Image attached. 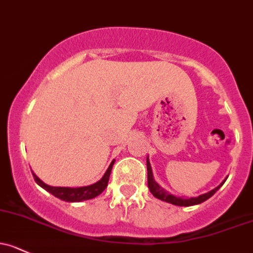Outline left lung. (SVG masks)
<instances>
[{
  "mask_svg": "<svg viewBox=\"0 0 253 253\" xmlns=\"http://www.w3.org/2000/svg\"><path fill=\"white\" fill-rule=\"evenodd\" d=\"M147 169H148V188L149 190H150V193L153 194L155 198L160 199L162 201H166V203H169L172 205H177V206H193V205H199L201 203H204V201H206L207 199L211 198L212 195H213L216 191L219 189L220 187L223 185L222 183L220 185H218L217 188H214L213 190L209 191V193L206 194H203V195L200 196H196V198H189V199H184V198H177V196L174 195H171V194L167 193L166 190H164L160 185L158 184V183L154 180V177H153V171H151V166H150V162L147 159Z\"/></svg>",
  "mask_w": 253,
  "mask_h": 253,
  "instance_id": "left-lung-1",
  "label": "left lung"
}]
</instances>
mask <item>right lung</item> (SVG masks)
Segmentation results:
<instances>
[{
    "instance_id": "obj_1",
    "label": "right lung",
    "mask_w": 253,
    "mask_h": 253,
    "mask_svg": "<svg viewBox=\"0 0 253 253\" xmlns=\"http://www.w3.org/2000/svg\"><path fill=\"white\" fill-rule=\"evenodd\" d=\"M115 160L111 161L110 166L106 169L105 174L103 175V178L100 180H98L94 184L88 185V187H80V188H64V187H50L47 185L46 183L42 182L35 173H33L34 179L40 187H42L43 189L49 191L52 195H54L55 198L60 199V200L69 201V203H79V201L84 200H89V199L95 198L99 194H102L106 187H108L109 177H110L111 169H113V165Z\"/></svg>"
}]
</instances>
